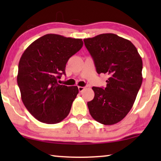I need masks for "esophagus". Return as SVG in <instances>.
Segmentation results:
<instances>
[{
	"label": "esophagus",
	"mask_w": 161,
	"mask_h": 161,
	"mask_svg": "<svg viewBox=\"0 0 161 161\" xmlns=\"http://www.w3.org/2000/svg\"><path fill=\"white\" fill-rule=\"evenodd\" d=\"M85 89V87H83V86H79L78 87V89H79V92H81L84 91V89Z\"/></svg>",
	"instance_id": "1"
}]
</instances>
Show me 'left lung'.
<instances>
[{"label":"left lung","instance_id":"left-lung-1","mask_svg":"<svg viewBox=\"0 0 161 161\" xmlns=\"http://www.w3.org/2000/svg\"><path fill=\"white\" fill-rule=\"evenodd\" d=\"M98 74H107L105 89L93 86L94 99L87 102L92 118L103 125L121 121L131 109L143 81V62L129 40L113 33L84 39Z\"/></svg>","mask_w":161,"mask_h":161}]
</instances>
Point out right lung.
<instances>
[{"label": "right lung", "mask_w": 161, "mask_h": 161, "mask_svg": "<svg viewBox=\"0 0 161 161\" xmlns=\"http://www.w3.org/2000/svg\"><path fill=\"white\" fill-rule=\"evenodd\" d=\"M81 39L47 34L31 43L22 54L17 81L27 109L42 123L58 124L69 114L79 93L77 86L58 82L66 64L82 47Z\"/></svg>", "instance_id": "obj_1"}]
</instances>
